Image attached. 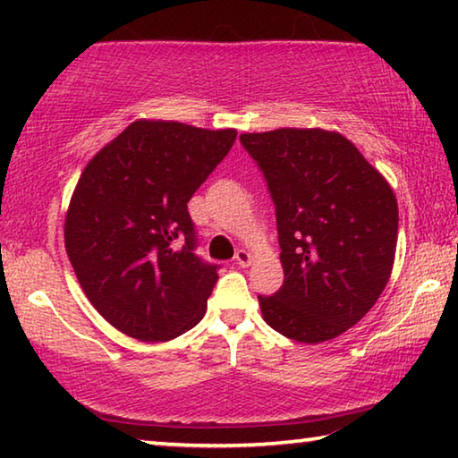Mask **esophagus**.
<instances>
[{
    "label": "esophagus",
    "instance_id": "esophagus-1",
    "mask_svg": "<svg viewBox=\"0 0 458 458\" xmlns=\"http://www.w3.org/2000/svg\"><path fill=\"white\" fill-rule=\"evenodd\" d=\"M236 265L238 267H242V268H246V267H250L252 265V254L250 252H248V250H238L236 252Z\"/></svg>",
    "mask_w": 458,
    "mask_h": 458
}]
</instances>
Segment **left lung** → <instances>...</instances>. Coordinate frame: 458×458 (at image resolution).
I'll return each mask as SVG.
<instances>
[{"mask_svg":"<svg viewBox=\"0 0 458 458\" xmlns=\"http://www.w3.org/2000/svg\"><path fill=\"white\" fill-rule=\"evenodd\" d=\"M276 206L284 283L259 294L270 327L323 344L353 327L390 281L398 201L386 177L337 131L240 135Z\"/></svg>","mask_w":458,"mask_h":458,"instance_id":"left-lung-1","label":"left lung"}]
</instances>
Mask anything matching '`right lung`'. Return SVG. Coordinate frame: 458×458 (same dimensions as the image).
Segmentation results:
<instances>
[{"instance_id":"right-lung-1","label":"right lung","mask_w":458,"mask_h":458,"mask_svg":"<svg viewBox=\"0 0 458 458\" xmlns=\"http://www.w3.org/2000/svg\"><path fill=\"white\" fill-rule=\"evenodd\" d=\"M234 141L236 129L137 119L82 169L64 246L84 294L114 329L157 344L201 321L218 267L193 254L188 201Z\"/></svg>"}]
</instances>
